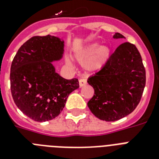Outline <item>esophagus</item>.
Masks as SVG:
<instances>
[{
    "mask_svg": "<svg viewBox=\"0 0 159 159\" xmlns=\"http://www.w3.org/2000/svg\"><path fill=\"white\" fill-rule=\"evenodd\" d=\"M87 85V80L85 79V78H81V79H79V86L81 87H84V86H86Z\"/></svg>",
    "mask_w": 159,
    "mask_h": 159,
    "instance_id": "34e87169",
    "label": "esophagus"
}]
</instances>
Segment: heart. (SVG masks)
<instances>
[{
	"label": "heart",
	"mask_w": 159,
	"mask_h": 159,
	"mask_svg": "<svg viewBox=\"0 0 159 159\" xmlns=\"http://www.w3.org/2000/svg\"><path fill=\"white\" fill-rule=\"evenodd\" d=\"M110 56V49L107 47H101L99 43H92L76 53V58L79 62H86L87 70L99 69L106 64ZM71 66V63L67 62Z\"/></svg>",
	"instance_id": "b5f03b06"
}]
</instances>
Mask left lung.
Here are the masks:
<instances>
[{
	"label": "left lung",
	"instance_id": "1",
	"mask_svg": "<svg viewBox=\"0 0 159 159\" xmlns=\"http://www.w3.org/2000/svg\"><path fill=\"white\" fill-rule=\"evenodd\" d=\"M113 38L125 37L116 33ZM87 82L94 88V96L87 106L96 117L116 121L133 112L140 102L146 82L145 68L135 45L120 44Z\"/></svg>",
	"mask_w": 159,
	"mask_h": 159
}]
</instances>
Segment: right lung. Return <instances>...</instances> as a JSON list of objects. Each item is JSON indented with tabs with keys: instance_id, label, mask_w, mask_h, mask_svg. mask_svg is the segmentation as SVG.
Returning <instances> with one entry per match:
<instances>
[{
	"instance_id": "obj_1",
	"label": "right lung",
	"mask_w": 159,
	"mask_h": 159,
	"mask_svg": "<svg viewBox=\"0 0 159 159\" xmlns=\"http://www.w3.org/2000/svg\"><path fill=\"white\" fill-rule=\"evenodd\" d=\"M63 46V41L54 36H34L19 48L12 61L10 80L14 102L34 121L57 117L68 95L79 87L78 79H65L52 64L62 57Z\"/></svg>"
}]
</instances>
